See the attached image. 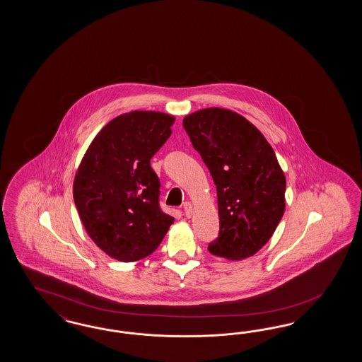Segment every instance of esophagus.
I'll return each instance as SVG.
<instances>
[{
	"mask_svg": "<svg viewBox=\"0 0 362 362\" xmlns=\"http://www.w3.org/2000/svg\"><path fill=\"white\" fill-rule=\"evenodd\" d=\"M183 211H185L186 218H191V215H192V206H191L189 202H186V203L183 204Z\"/></svg>",
	"mask_w": 362,
	"mask_h": 362,
	"instance_id": "esophagus-1",
	"label": "esophagus"
}]
</instances>
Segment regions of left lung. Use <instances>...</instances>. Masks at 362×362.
Segmentation results:
<instances>
[{"mask_svg":"<svg viewBox=\"0 0 362 362\" xmlns=\"http://www.w3.org/2000/svg\"><path fill=\"white\" fill-rule=\"evenodd\" d=\"M218 192L219 235L209 251L240 260L263 248L284 215L285 176L274 148L230 110L204 109L183 119Z\"/></svg>","mask_w":362,"mask_h":362,"instance_id":"8db88e82","label":"left lung"}]
</instances>
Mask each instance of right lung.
Masks as SVG:
<instances>
[{"mask_svg": "<svg viewBox=\"0 0 362 362\" xmlns=\"http://www.w3.org/2000/svg\"><path fill=\"white\" fill-rule=\"evenodd\" d=\"M173 115L132 111L110 121L78 167L73 197L88 236L110 257L130 263L151 255L174 218L159 204L150 160L171 135Z\"/></svg>", "mask_w": 362, "mask_h": 362, "instance_id": "1", "label": "right lung"}]
</instances>
